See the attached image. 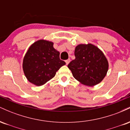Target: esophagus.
<instances>
[{
    "instance_id": "1",
    "label": "esophagus",
    "mask_w": 130,
    "mask_h": 130,
    "mask_svg": "<svg viewBox=\"0 0 130 130\" xmlns=\"http://www.w3.org/2000/svg\"><path fill=\"white\" fill-rule=\"evenodd\" d=\"M70 61V59H67V60H65V62H66V64H67V65H68V63H69Z\"/></svg>"
}]
</instances>
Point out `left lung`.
Masks as SVG:
<instances>
[{"instance_id": "1", "label": "left lung", "mask_w": 130, "mask_h": 130, "mask_svg": "<svg viewBox=\"0 0 130 130\" xmlns=\"http://www.w3.org/2000/svg\"><path fill=\"white\" fill-rule=\"evenodd\" d=\"M75 59L68 65L73 76L83 84L93 86L102 81L108 70L103 52L92 44H80L74 50Z\"/></svg>"}]
</instances>
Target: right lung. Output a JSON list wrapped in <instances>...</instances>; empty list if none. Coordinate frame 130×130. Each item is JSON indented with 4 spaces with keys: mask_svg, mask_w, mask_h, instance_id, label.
Masks as SVG:
<instances>
[{
    "mask_svg": "<svg viewBox=\"0 0 130 130\" xmlns=\"http://www.w3.org/2000/svg\"><path fill=\"white\" fill-rule=\"evenodd\" d=\"M51 41L40 40L30 46L23 59L22 68L30 83L42 86L51 79L65 62L60 59V53Z\"/></svg>",
    "mask_w": 130,
    "mask_h": 130,
    "instance_id": "1",
    "label": "right lung"
}]
</instances>
